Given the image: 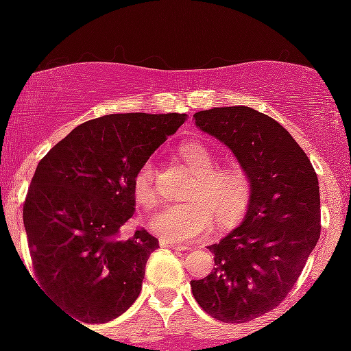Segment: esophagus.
<instances>
[{"instance_id": "esophagus-1", "label": "esophagus", "mask_w": 351, "mask_h": 351, "mask_svg": "<svg viewBox=\"0 0 351 351\" xmlns=\"http://www.w3.org/2000/svg\"><path fill=\"white\" fill-rule=\"evenodd\" d=\"M160 245H162V247H165V249H171V251H184V249H186V245L168 243V241H165V239L160 241Z\"/></svg>"}]
</instances>
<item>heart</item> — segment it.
Instances as JSON below:
<instances>
[{
    "label": "heart",
    "mask_w": 351,
    "mask_h": 351,
    "mask_svg": "<svg viewBox=\"0 0 351 351\" xmlns=\"http://www.w3.org/2000/svg\"><path fill=\"white\" fill-rule=\"evenodd\" d=\"M180 153L196 175L188 189L189 201L160 208L148 221L152 231L168 243H191L211 231L213 215L221 226H236L252 199V178L247 168L241 163L217 167V156L196 140L181 143ZM134 195L147 209L158 203L152 160L136 170Z\"/></svg>",
    "instance_id": "obj_1"
}]
</instances>
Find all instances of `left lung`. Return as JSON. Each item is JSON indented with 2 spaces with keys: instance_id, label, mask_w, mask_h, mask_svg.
<instances>
[{
  "instance_id": "left-lung-1",
  "label": "left lung",
  "mask_w": 351,
  "mask_h": 351,
  "mask_svg": "<svg viewBox=\"0 0 351 351\" xmlns=\"http://www.w3.org/2000/svg\"><path fill=\"white\" fill-rule=\"evenodd\" d=\"M199 130L234 153L252 178L243 223L217 244L209 276L191 280L201 308L244 324L276 308L292 291L320 237V189L308 156L279 122L251 107L196 112Z\"/></svg>"
}]
</instances>
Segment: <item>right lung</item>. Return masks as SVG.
<instances>
[{
  "label": "right lung",
  "mask_w": 351,
  "mask_h": 351,
  "mask_svg": "<svg viewBox=\"0 0 351 351\" xmlns=\"http://www.w3.org/2000/svg\"><path fill=\"white\" fill-rule=\"evenodd\" d=\"M186 114H112L75 127L39 162L23 208L47 295L84 324L122 315L142 291L158 239L120 237L135 213V173Z\"/></svg>",
  "instance_id": "right-lung-1"
}]
</instances>
